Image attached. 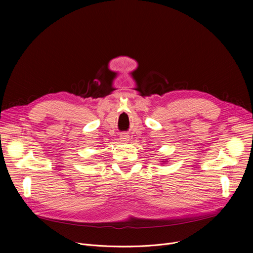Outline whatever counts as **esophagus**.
<instances>
[{"label":"esophagus","mask_w":253,"mask_h":253,"mask_svg":"<svg viewBox=\"0 0 253 253\" xmlns=\"http://www.w3.org/2000/svg\"><path fill=\"white\" fill-rule=\"evenodd\" d=\"M121 139H122V141H128L129 140V135L124 133L123 135H121Z\"/></svg>","instance_id":"34e87169"}]
</instances>
